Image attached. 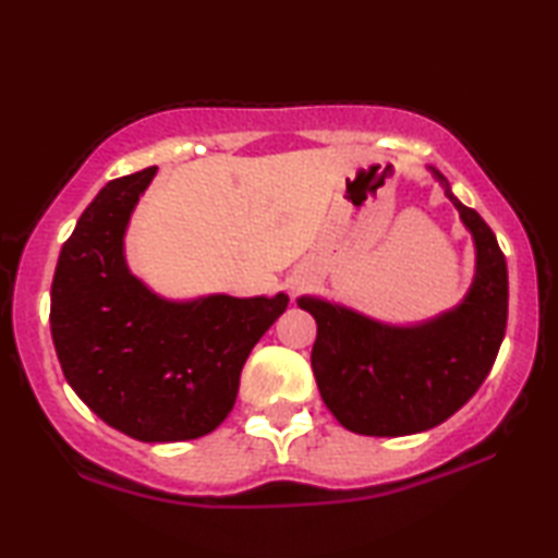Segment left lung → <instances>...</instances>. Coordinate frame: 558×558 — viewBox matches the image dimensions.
<instances>
[{
	"label": "left lung",
	"instance_id": "left-lung-1",
	"mask_svg": "<svg viewBox=\"0 0 558 558\" xmlns=\"http://www.w3.org/2000/svg\"><path fill=\"white\" fill-rule=\"evenodd\" d=\"M475 241L477 268L456 310L415 327H393L319 298H300L317 323L313 372L323 401L347 430L411 436L448 421L483 386L507 329V263L475 209L452 196Z\"/></svg>",
	"mask_w": 558,
	"mask_h": 558
}]
</instances>
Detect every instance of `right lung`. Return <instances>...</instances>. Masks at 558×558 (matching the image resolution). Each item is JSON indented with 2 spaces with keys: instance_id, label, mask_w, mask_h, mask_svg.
Instances as JSON below:
<instances>
[{
  "instance_id": "1",
  "label": "right lung",
  "mask_w": 558,
  "mask_h": 558,
  "mask_svg": "<svg viewBox=\"0 0 558 558\" xmlns=\"http://www.w3.org/2000/svg\"><path fill=\"white\" fill-rule=\"evenodd\" d=\"M157 167L112 179L63 243L51 286V337L71 389L125 436L192 440L231 413L251 349L288 295L172 302L128 270L122 239Z\"/></svg>"
}]
</instances>
